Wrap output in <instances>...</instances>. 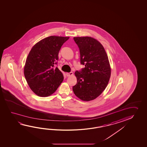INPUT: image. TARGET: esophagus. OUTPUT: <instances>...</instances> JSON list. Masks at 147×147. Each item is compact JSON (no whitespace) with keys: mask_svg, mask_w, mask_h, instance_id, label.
<instances>
[{"mask_svg":"<svg viewBox=\"0 0 147 147\" xmlns=\"http://www.w3.org/2000/svg\"><path fill=\"white\" fill-rule=\"evenodd\" d=\"M73 74V73L72 72H70L69 73H66V75H67V76H72Z\"/></svg>","mask_w":147,"mask_h":147,"instance_id":"1","label":"esophagus"}]
</instances>
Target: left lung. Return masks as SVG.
Returning a JSON list of instances; mask_svg holds the SVG:
<instances>
[{"label":"left lung","mask_w":147,"mask_h":147,"mask_svg":"<svg viewBox=\"0 0 147 147\" xmlns=\"http://www.w3.org/2000/svg\"><path fill=\"white\" fill-rule=\"evenodd\" d=\"M79 48L80 63L85 67L76 71L75 95L84 101L93 100L106 89L111 76V67L104 47L91 37H74Z\"/></svg>","instance_id":"1"}]
</instances>
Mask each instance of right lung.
<instances>
[{
  "label": "right lung",
  "instance_id": "add662e5",
  "mask_svg": "<svg viewBox=\"0 0 147 147\" xmlns=\"http://www.w3.org/2000/svg\"><path fill=\"white\" fill-rule=\"evenodd\" d=\"M69 37L51 36L34 45L28 56L24 75L32 91L39 96L54 93L63 80L57 64L58 53Z\"/></svg>",
  "mask_w": 147,
  "mask_h": 147
}]
</instances>
